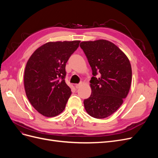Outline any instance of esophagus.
<instances>
[{
	"label": "esophagus",
	"mask_w": 158,
	"mask_h": 158,
	"mask_svg": "<svg viewBox=\"0 0 158 158\" xmlns=\"http://www.w3.org/2000/svg\"><path fill=\"white\" fill-rule=\"evenodd\" d=\"M82 85V83H80V84H76L75 85V87H76V89H78V88H79L80 87V85Z\"/></svg>",
	"instance_id": "esophagus-1"
}]
</instances>
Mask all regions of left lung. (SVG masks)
I'll use <instances>...</instances> for the list:
<instances>
[{
    "label": "left lung",
    "instance_id": "left-lung-1",
    "mask_svg": "<svg viewBox=\"0 0 158 158\" xmlns=\"http://www.w3.org/2000/svg\"><path fill=\"white\" fill-rule=\"evenodd\" d=\"M80 46L93 74L92 94L84 99L85 109L94 118H106L121 107L128 94L132 80L130 61L117 46L107 40L83 41Z\"/></svg>",
    "mask_w": 158,
    "mask_h": 158
}]
</instances>
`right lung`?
<instances>
[{
    "instance_id": "1",
    "label": "right lung",
    "mask_w": 158,
    "mask_h": 158,
    "mask_svg": "<svg viewBox=\"0 0 158 158\" xmlns=\"http://www.w3.org/2000/svg\"><path fill=\"white\" fill-rule=\"evenodd\" d=\"M80 41L49 42L27 60L24 73L27 98L37 111L47 117L64 111L71 95L65 82L66 64Z\"/></svg>"
}]
</instances>
